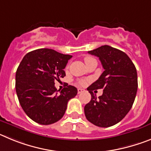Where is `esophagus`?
<instances>
[{
  "label": "esophagus",
  "mask_w": 151,
  "mask_h": 151,
  "mask_svg": "<svg viewBox=\"0 0 151 151\" xmlns=\"http://www.w3.org/2000/svg\"><path fill=\"white\" fill-rule=\"evenodd\" d=\"M85 91V89L83 88H78V94H81L82 92Z\"/></svg>",
  "instance_id": "esophagus-1"
}]
</instances>
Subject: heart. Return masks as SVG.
<instances>
[{"label":"heart","mask_w":151,"mask_h":151,"mask_svg":"<svg viewBox=\"0 0 151 151\" xmlns=\"http://www.w3.org/2000/svg\"><path fill=\"white\" fill-rule=\"evenodd\" d=\"M92 60H94V58H92V57H85V63H88L89 61ZM85 83V81H81V82H79V84H81V85H84Z\"/></svg>","instance_id":"1"}]
</instances>
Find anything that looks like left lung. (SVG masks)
<instances>
[{"label":"left lung","instance_id":"obj_1","mask_svg":"<svg viewBox=\"0 0 151 151\" xmlns=\"http://www.w3.org/2000/svg\"><path fill=\"white\" fill-rule=\"evenodd\" d=\"M88 53L99 57L104 71L87 88L91 99L84 108L85 117L97 126L110 127L120 122L132 106L138 89L137 70L127 54L109 45ZM101 88L104 92L97 99L93 91Z\"/></svg>","mask_w":151,"mask_h":151}]
</instances>
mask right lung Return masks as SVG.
<instances>
[{
	"mask_svg": "<svg viewBox=\"0 0 151 151\" xmlns=\"http://www.w3.org/2000/svg\"><path fill=\"white\" fill-rule=\"evenodd\" d=\"M71 55L41 48L29 52L17 68L16 91L22 110L33 121L50 125L59 121L77 88L66 85L57 94L54 81L66 76L64 69Z\"/></svg>",
	"mask_w": 151,
	"mask_h": 151,
	"instance_id": "obj_1",
	"label": "right lung"
}]
</instances>
